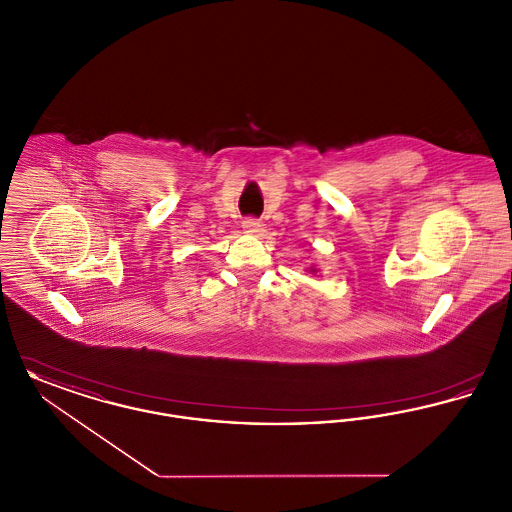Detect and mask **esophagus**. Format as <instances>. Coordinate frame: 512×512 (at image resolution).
Returning <instances> with one entry per match:
<instances>
[{
  "mask_svg": "<svg viewBox=\"0 0 512 512\" xmlns=\"http://www.w3.org/2000/svg\"><path fill=\"white\" fill-rule=\"evenodd\" d=\"M242 226L247 234H257L261 230V222L257 219H245Z\"/></svg>",
  "mask_w": 512,
  "mask_h": 512,
  "instance_id": "34e87169",
  "label": "esophagus"
}]
</instances>
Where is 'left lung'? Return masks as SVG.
Returning a JSON list of instances; mask_svg holds the SVG:
<instances>
[{
    "mask_svg": "<svg viewBox=\"0 0 512 512\" xmlns=\"http://www.w3.org/2000/svg\"><path fill=\"white\" fill-rule=\"evenodd\" d=\"M307 270H309V272H311V274H317V268H315V267H309V268H307Z\"/></svg>",
    "mask_w": 512,
    "mask_h": 512,
    "instance_id": "left-lung-1",
    "label": "left lung"
}]
</instances>
